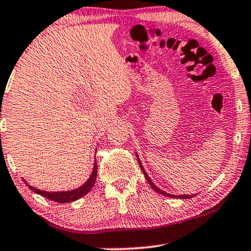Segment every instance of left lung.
Instances as JSON below:
<instances>
[{
	"mask_svg": "<svg viewBox=\"0 0 251 251\" xmlns=\"http://www.w3.org/2000/svg\"><path fill=\"white\" fill-rule=\"evenodd\" d=\"M136 156H137V153H136ZM137 161H139V165H140V168H141V171H142V173L144 174V176H146V178H147V181H148V183H149L150 184V186L151 188H152L154 191L156 192H158V193H160V195H164V196H166V197H171V198H178V199H190V198H193L195 197L196 195H171V193H168V192H166V191H162L161 189H159L158 188V186L154 184V183L151 181V178L149 177V175L147 174V172H146V169H144V167H143V165H142V162H141V160H140V158H139V156H137Z\"/></svg>",
	"mask_w": 251,
	"mask_h": 251,
	"instance_id": "obj_1",
	"label": "left lung"
}]
</instances>
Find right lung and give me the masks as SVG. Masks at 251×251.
<instances>
[{"mask_svg": "<svg viewBox=\"0 0 251 251\" xmlns=\"http://www.w3.org/2000/svg\"><path fill=\"white\" fill-rule=\"evenodd\" d=\"M97 173H98V165H97V161H94L93 169H92V173H91L90 177L87 178V181L84 183L83 185H80L76 189L70 190V191H54V192L43 191V190L36 189V188H34V186L29 185L27 183V181H25V179L24 181L27 184L28 188H29L31 191L37 193V195L43 196L44 198H47V199L55 201V202L68 203V202H73V201L80 199V198L87 195V193L90 192V190L94 186L95 179H97Z\"/></svg>", "mask_w": 251, "mask_h": 251, "instance_id": "add662e5", "label": "right lung"}]
</instances>
